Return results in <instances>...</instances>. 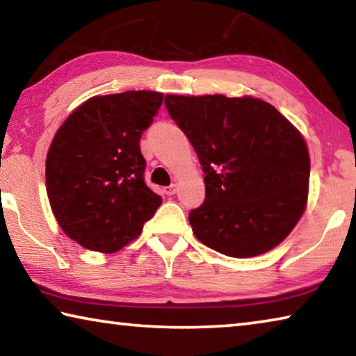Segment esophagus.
<instances>
[{
    "label": "esophagus",
    "mask_w": 356,
    "mask_h": 356,
    "mask_svg": "<svg viewBox=\"0 0 356 356\" xmlns=\"http://www.w3.org/2000/svg\"><path fill=\"white\" fill-rule=\"evenodd\" d=\"M176 191H177V185H176V184H172V185L166 186V188H165V193H166L168 196H172V195H176Z\"/></svg>",
    "instance_id": "esophagus-1"
}]
</instances>
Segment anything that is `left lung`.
<instances>
[{"mask_svg":"<svg viewBox=\"0 0 356 356\" xmlns=\"http://www.w3.org/2000/svg\"><path fill=\"white\" fill-rule=\"evenodd\" d=\"M165 105L206 174V200L188 215L196 238L231 257L280 245L308 200L311 163L300 131L248 95H166Z\"/></svg>","mask_w":356,"mask_h":356,"instance_id":"obj_1","label":"left lung"}]
</instances>
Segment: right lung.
Here are the masks:
<instances>
[{
  "label": "right lung",
  "mask_w": 356,
  "mask_h": 356,
  "mask_svg": "<svg viewBox=\"0 0 356 356\" xmlns=\"http://www.w3.org/2000/svg\"><path fill=\"white\" fill-rule=\"evenodd\" d=\"M163 94L127 91L84 102L59 127L47 154V195L67 236L116 252L140 236L161 206L144 182L140 140Z\"/></svg>",
  "instance_id": "obj_1"
}]
</instances>
